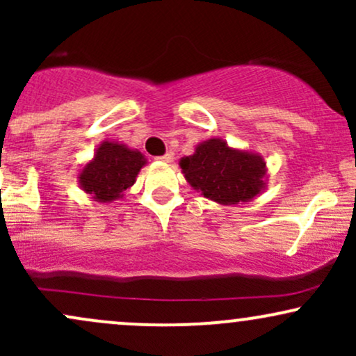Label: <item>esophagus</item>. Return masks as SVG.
<instances>
[{
  "label": "esophagus",
  "mask_w": 356,
  "mask_h": 356,
  "mask_svg": "<svg viewBox=\"0 0 356 356\" xmlns=\"http://www.w3.org/2000/svg\"><path fill=\"white\" fill-rule=\"evenodd\" d=\"M157 161L165 162V164H170V162H174V154L172 152H167V154L162 155V157H157Z\"/></svg>",
  "instance_id": "obj_1"
}]
</instances>
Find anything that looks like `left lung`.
<instances>
[{
  "label": "left lung",
  "mask_w": 356,
  "mask_h": 356,
  "mask_svg": "<svg viewBox=\"0 0 356 356\" xmlns=\"http://www.w3.org/2000/svg\"><path fill=\"white\" fill-rule=\"evenodd\" d=\"M179 165L192 189L220 206L251 202L266 189L263 155L236 149L219 137L195 145L194 154L182 157Z\"/></svg>",
  "instance_id": "obj_1"
}]
</instances>
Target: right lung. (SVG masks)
<instances>
[{
    "label": "right lung",
    "mask_w": 356,
    "mask_h": 356,
    "mask_svg": "<svg viewBox=\"0 0 356 356\" xmlns=\"http://www.w3.org/2000/svg\"><path fill=\"white\" fill-rule=\"evenodd\" d=\"M145 164L147 159L140 150L115 140H104L93 157L81 165L76 182L92 201L108 204L124 199Z\"/></svg>",
    "instance_id": "right-lung-1"
}]
</instances>
